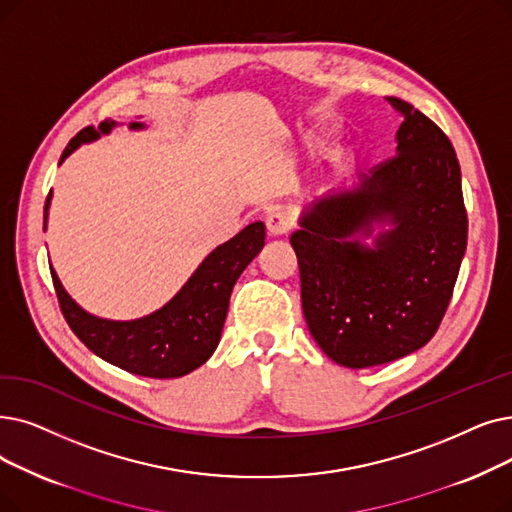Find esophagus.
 <instances>
[{"label": "esophagus", "instance_id": "esophagus-1", "mask_svg": "<svg viewBox=\"0 0 512 512\" xmlns=\"http://www.w3.org/2000/svg\"><path fill=\"white\" fill-rule=\"evenodd\" d=\"M265 226H268L270 236H284L291 230V217H288L286 211H272L265 217Z\"/></svg>", "mask_w": 512, "mask_h": 512}]
</instances>
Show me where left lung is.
I'll return each mask as SVG.
<instances>
[{"mask_svg":"<svg viewBox=\"0 0 512 512\" xmlns=\"http://www.w3.org/2000/svg\"><path fill=\"white\" fill-rule=\"evenodd\" d=\"M385 100L404 117L395 157L353 190L305 205L291 236L311 337L355 370L431 341L469 230L452 142L412 104Z\"/></svg>","mask_w":512,"mask_h":512,"instance_id":"1","label":"left lung"}]
</instances>
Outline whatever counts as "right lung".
Returning <instances> with one entry per match:
<instances>
[{
    "instance_id": "add662e5",
    "label": "right lung",
    "mask_w": 512,
    "mask_h": 512,
    "mask_svg": "<svg viewBox=\"0 0 512 512\" xmlns=\"http://www.w3.org/2000/svg\"><path fill=\"white\" fill-rule=\"evenodd\" d=\"M117 125V121H102L98 129L85 127L79 131L64 148L60 165L81 144L108 136ZM127 127L133 131L146 129L142 121H131ZM50 203L52 192L43 209V230L48 228ZM263 244L265 226L263 221H255L215 247L163 307L136 320H108L90 314L64 291L56 270L50 268V272L62 314L87 349L125 372L148 379H177L203 366L217 349L232 288Z\"/></svg>"
}]
</instances>
